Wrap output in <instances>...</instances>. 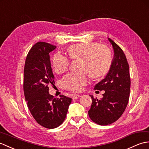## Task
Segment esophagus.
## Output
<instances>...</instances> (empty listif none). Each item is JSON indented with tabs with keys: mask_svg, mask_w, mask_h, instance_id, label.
Masks as SVG:
<instances>
[{
	"mask_svg": "<svg viewBox=\"0 0 149 149\" xmlns=\"http://www.w3.org/2000/svg\"><path fill=\"white\" fill-rule=\"evenodd\" d=\"M80 96H81V95H79V94H74L72 96V100H76V99L80 97Z\"/></svg>",
	"mask_w": 149,
	"mask_h": 149,
	"instance_id": "1",
	"label": "esophagus"
}]
</instances>
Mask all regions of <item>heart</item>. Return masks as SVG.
Returning <instances> with one entry per match:
<instances>
[{
	"label": "heart",
	"instance_id": "obj_1",
	"mask_svg": "<svg viewBox=\"0 0 149 149\" xmlns=\"http://www.w3.org/2000/svg\"><path fill=\"white\" fill-rule=\"evenodd\" d=\"M71 59L81 58L80 72H70L65 75L62 85L67 90L78 92L88 82V74L93 78H100L107 73L112 62L111 49L106 45L97 42H82L70 46L68 49ZM52 64L55 72L62 73L68 69L70 59L57 52L53 56Z\"/></svg>",
	"mask_w": 149,
	"mask_h": 149
}]
</instances>
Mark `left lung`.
Masks as SVG:
<instances>
[{
  "mask_svg": "<svg viewBox=\"0 0 149 149\" xmlns=\"http://www.w3.org/2000/svg\"><path fill=\"white\" fill-rule=\"evenodd\" d=\"M114 49V58L108 73L95 85V90L104 91L99 100L91 95L92 102L88 116L95 124L107 125L119 118L126 108L130 94L131 79L129 64L123 50L108 38Z\"/></svg>",
  "mask_w": 149,
  "mask_h": 149,
  "instance_id": "obj_1",
  "label": "left lung"
}]
</instances>
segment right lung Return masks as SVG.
<instances>
[{
	"label": "right lung",
	"instance_id": "obj_1",
	"mask_svg": "<svg viewBox=\"0 0 149 149\" xmlns=\"http://www.w3.org/2000/svg\"><path fill=\"white\" fill-rule=\"evenodd\" d=\"M56 48L38 42L30 49L24 66V92L27 107L36 121L42 127L54 129L65 120L71 98L61 95L54 98L48 85L55 83L49 54Z\"/></svg>",
	"mask_w": 149,
	"mask_h": 149
}]
</instances>
